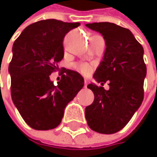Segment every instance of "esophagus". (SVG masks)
Here are the masks:
<instances>
[{
	"instance_id": "1",
	"label": "esophagus",
	"mask_w": 157,
	"mask_h": 157,
	"mask_svg": "<svg viewBox=\"0 0 157 157\" xmlns=\"http://www.w3.org/2000/svg\"><path fill=\"white\" fill-rule=\"evenodd\" d=\"M87 85H88V81L87 80H84V86L86 87Z\"/></svg>"
}]
</instances>
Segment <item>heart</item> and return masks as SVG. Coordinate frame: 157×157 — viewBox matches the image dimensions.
<instances>
[{"label": "heart", "mask_w": 157, "mask_h": 157, "mask_svg": "<svg viewBox=\"0 0 157 157\" xmlns=\"http://www.w3.org/2000/svg\"><path fill=\"white\" fill-rule=\"evenodd\" d=\"M76 69L83 75H88L91 71V66L87 63H78L75 65Z\"/></svg>", "instance_id": "b5f03b06"}]
</instances>
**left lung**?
I'll list each match as a JSON object with an SVG mask.
<instances>
[{
  "instance_id": "8db88e82",
  "label": "left lung",
  "mask_w": 157,
  "mask_h": 157,
  "mask_svg": "<svg viewBox=\"0 0 157 157\" xmlns=\"http://www.w3.org/2000/svg\"><path fill=\"white\" fill-rule=\"evenodd\" d=\"M85 25L100 33L106 45L94 78L102 85L109 82L108 90L94 83L87 85L94 100L86 106L85 118L92 130L114 134L127 124L143 102L146 75L144 48L126 28L107 21Z\"/></svg>"
}]
</instances>
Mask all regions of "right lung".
<instances>
[{
	"label": "right lung",
	"instance_id": "add662e5",
	"mask_svg": "<svg viewBox=\"0 0 157 157\" xmlns=\"http://www.w3.org/2000/svg\"><path fill=\"white\" fill-rule=\"evenodd\" d=\"M80 22L48 19L27 26L13 46L9 64L13 102L26 124L35 130L60 124L64 108L83 87L82 76L64 70L56 85L50 75L63 58L65 34Z\"/></svg>",
	"mask_w": 157,
	"mask_h": 157
}]
</instances>
